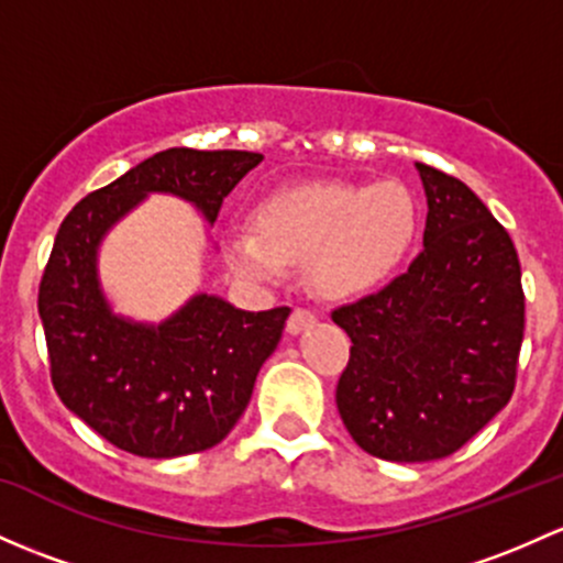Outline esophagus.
I'll return each mask as SVG.
<instances>
[{
  "label": "esophagus",
  "instance_id": "esophagus-1",
  "mask_svg": "<svg viewBox=\"0 0 563 563\" xmlns=\"http://www.w3.org/2000/svg\"><path fill=\"white\" fill-rule=\"evenodd\" d=\"M312 323H316V316H312L310 310H305V307H297V310L288 316V331H291V334H299V331L310 329Z\"/></svg>",
  "mask_w": 563,
  "mask_h": 563
}]
</instances>
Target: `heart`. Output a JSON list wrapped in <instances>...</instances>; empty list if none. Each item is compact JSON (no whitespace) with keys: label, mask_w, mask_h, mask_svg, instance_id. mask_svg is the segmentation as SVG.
Wrapping results in <instances>:
<instances>
[{"label":"heart","mask_w":563,"mask_h":563,"mask_svg":"<svg viewBox=\"0 0 563 563\" xmlns=\"http://www.w3.org/2000/svg\"><path fill=\"white\" fill-rule=\"evenodd\" d=\"M256 232L223 240L236 275L283 280L291 264H310L312 286L331 299H356L383 288L416 245L418 202L405 183H318L266 197Z\"/></svg>","instance_id":"obj_1"}]
</instances>
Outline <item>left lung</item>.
Here are the masks:
<instances>
[{
    "instance_id": "obj_1",
    "label": "left lung",
    "mask_w": 563,
    "mask_h": 563,
    "mask_svg": "<svg viewBox=\"0 0 563 563\" xmlns=\"http://www.w3.org/2000/svg\"><path fill=\"white\" fill-rule=\"evenodd\" d=\"M416 167L423 251L383 291L331 312L353 342L342 423L361 451L399 464L455 453L510 401L526 323L507 229L459 177Z\"/></svg>"
}]
</instances>
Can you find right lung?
<instances>
[{
	"mask_svg": "<svg viewBox=\"0 0 563 563\" xmlns=\"http://www.w3.org/2000/svg\"><path fill=\"white\" fill-rule=\"evenodd\" d=\"M262 158L169 147L88 194L58 227L37 299L51 380L64 407L121 451L177 459L218 445L245 412L291 310L247 312L197 294L167 321L137 323L115 316L99 286V245L147 194L186 199L216 223L223 197Z\"/></svg>",
	"mask_w": 563,
	"mask_h": 563,
	"instance_id": "add662e5",
	"label": "right lung"
}]
</instances>
